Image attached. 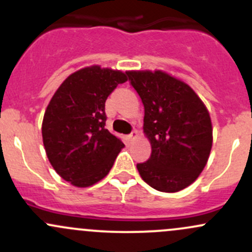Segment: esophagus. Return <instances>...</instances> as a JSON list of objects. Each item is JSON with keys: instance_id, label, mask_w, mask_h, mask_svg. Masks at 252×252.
Here are the masks:
<instances>
[{"instance_id": "34e87169", "label": "esophagus", "mask_w": 252, "mask_h": 252, "mask_svg": "<svg viewBox=\"0 0 252 252\" xmlns=\"http://www.w3.org/2000/svg\"><path fill=\"white\" fill-rule=\"evenodd\" d=\"M136 136H138V133H136V130H133V131H131V133L128 135V139H129V140H130V141H133V140H135Z\"/></svg>"}]
</instances>
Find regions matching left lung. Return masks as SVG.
Masks as SVG:
<instances>
[{"instance_id":"8db88e82","label":"left lung","mask_w":252,"mask_h":252,"mask_svg":"<svg viewBox=\"0 0 252 252\" xmlns=\"http://www.w3.org/2000/svg\"><path fill=\"white\" fill-rule=\"evenodd\" d=\"M144 105V133L151 156L136 164L154 189L175 192L196 180L212 147L208 111L195 91L167 73L126 72Z\"/></svg>"}]
</instances>
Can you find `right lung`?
Returning a JSON list of instances; mask_svg holds the SVG:
<instances>
[{"label": "right lung", "instance_id": "1", "mask_svg": "<svg viewBox=\"0 0 252 252\" xmlns=\"http://www.w3.org/2000/svg\"><path fill=\"white\" fill-rule=\"evenodd\" d=\"M126 80L119 70L94 65L69 75L51 98L42 140L50 163L70 184L85 188L105 178L124 147L105 128V102Z\"/></svg>", "mask_w": 252, "mask_h": 252}]
</instances>
